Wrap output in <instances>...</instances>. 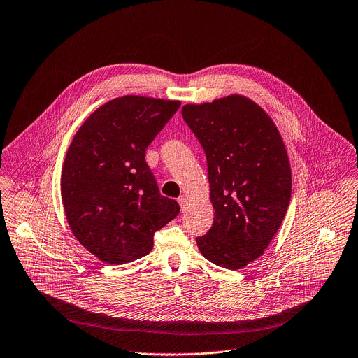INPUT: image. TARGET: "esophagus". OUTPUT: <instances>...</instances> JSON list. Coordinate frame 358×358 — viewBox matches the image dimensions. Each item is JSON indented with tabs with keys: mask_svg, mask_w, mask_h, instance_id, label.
<instances>
[{
	"mask_svg": "<svg viewBox=\"0 0 358 358\" xmlns=\"http://www.w3.org/2000/svg\"><path fill=\"white\" fill-rule=\"evenodd\" d=\"M178 203H180V207H181V211L184 213L187 210V207H188V199L185 196H180L178 198Z\"/></svg>",
	"mask_w": 358,
	"mask_h": 358,
	"instance_id": "obj_1",
	"label": "esophagus"
}]
</instances>
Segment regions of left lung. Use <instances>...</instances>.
<instances>
[{"label": "left lung", "mask_w": 358, "mask_h": 358, "mask_svg": "<svg viewBox=\"0 0 358 358\" xmlns=\"http://www.w3.org/2000/svg\"><path fill=\"white\" fill-rule=\"evenodd\" d=\"M182 117L207 156L214 224L196 238L202 257L242 269L265 253L286 215L292 170L269 115L246 96L182 106Z\"/></svg>", "instance_id": "left-lung-1"}]
</instances>
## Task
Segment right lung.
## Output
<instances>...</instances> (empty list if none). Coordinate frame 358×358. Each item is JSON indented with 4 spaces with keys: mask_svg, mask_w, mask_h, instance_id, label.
Listing matches in <instances>:
<instances>
[{
    "mask_svg": "<svg viewBox=\"0 0 358 358\" xmlns=\"http://www.w3.org/2000/svg\"><path fill=\"white\" fill-rule=\"evenodd\" d=\"M180 105L116 97L97 108L71 141L61 176L65 215L75 238L101 262L145 257L155 234L180 213L177 201L160 194L144 159Z\"/></svg>",
    "mask_w": 358,
    "mask_h": 358,
    "instance_id": "right-lung-1",
    "label": "right lung"
}]
</instances>
